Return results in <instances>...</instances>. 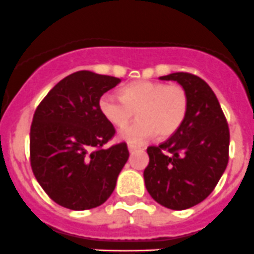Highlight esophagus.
I'll return each instance as SVG.
<instances>
[{
    "label": "esophagus",
    "mask_w": 254,
    "mask_h": 254,
    "mask_svg": "<svg viewBox=\"0 0 254 254\" xmlns=\"http://www.w3.org/2000/svg\"><path fill=\"white\" fill-rule=\"evenodd\" d=\"M127 149H129V151H130V152H134L135 150H137V149H139V147H137V146H135V145H131V144H129V145H127Z\"/></svg>",
    "instance_id": "1"
}]
</instances>
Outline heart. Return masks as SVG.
I'll return each instance as SVG.
<instances>
[{
  "label": "heart",
  "instance_id": "1",
  "mask_svg": "<svg viewBox=\"0 0 254 254\" xmlns=\"http://www.w3.org/2000/svg\"><path fill=\"white\" fill-rule=\"evenodd\" d=\"M103 117L117 127H124L137 113L139 120L120 132V139L141 145L155 137L172 136L189 112V95L179 84L137 80L125 85L120 97L105 93L99 100Z\"/></svg>",
  "mask_w": 254,
  "mask_h": 254
}]
</instances>
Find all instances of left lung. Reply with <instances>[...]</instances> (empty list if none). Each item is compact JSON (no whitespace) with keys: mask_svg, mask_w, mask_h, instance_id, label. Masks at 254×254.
I'll list each match as a JSON object with an SVG mask.
<instances>
[{"mask_svg":"<svg viewBox=\"0 0 254 254\" xmlns=\"http://www.w3.org/2000/svg\"><path fill=\"white\" fill-rule=\"evenodd\" d=\"M175 80L189 95L182 127L159 146L147 147L144 170L147 192L160 205L186 210L213 191L228 164L230 129L210 85L191 73L160 77Z\"/></svg>","mask_w":254,"mask_h":254,"instance_id":"obj_1","label":"left lung"}]
</instances>
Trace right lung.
<instances>
[{
	"label": "right lung",
	"mask_w": 254,
	"mask_h": 254,
	"mask_svg": "<svg viewBox=\"0 0 254 254\" xmlns=\"http://www.w3.org/2000/svg\"><path fill=\"white\" fill-rule=\"evenodd\" d=\"M119 78L79 70L57 83L34 112L31 166L56 203L75 211L103 205L129 159L125 142L103 149L115 129L99 109Z\"/></svg>",
	"instance_id": "right-lung-1"
}]
</instances>
